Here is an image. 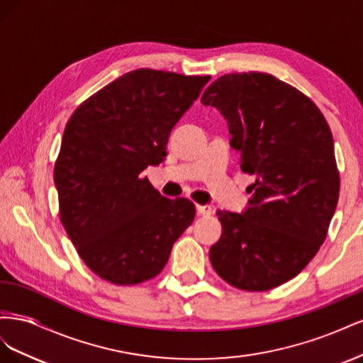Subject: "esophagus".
<instances>
[{
    "mask_svg": "<svg viewBox=\"0 0 363 363\" xmlns=\"http://www.w3.org/2000/svg\"><path fill=\"white\" fill-rule=\"evenodd\" d=\"M196 212H199V215H201V216H208V215H212V207L211 206H196Z\"/></svg>",
    "mask_w": 363,
    "mask_h": 363,
    "instance_id": "1",
    "label": "esophagus"
}]
</instances>
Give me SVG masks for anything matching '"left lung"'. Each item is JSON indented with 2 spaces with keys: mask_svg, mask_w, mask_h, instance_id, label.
Here are the masks:
<instances>
[{
  "mask_svg": "<svg viewBox=\"0 0 363 363\" xmlns=\"http://www.w3.org/2000/svg\"><path fill=\"white\" fill-rule=\"evenodd\" d=\"M201 103L221 111L240 168L257 177L244 213L218 212L213 269L238 289L277 288L315 257L335 213L340 183L330 127L309 96L271 74L221 75Z\"/></svg>",
  "mask_w": 363,
  "mask_h": 363,
  "instance_id": "obj_1",
  "label": "left lung"
}]
</instances>
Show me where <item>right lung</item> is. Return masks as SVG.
I'll return each instance as SVG.
<instances>
[{
    "label": "right lung",
    "mask_w": 363,
    "mask_h": 363,
    "mask_svg": "<svg viewBox=\"0 0 363 363\" xmlns=\"http://www.w3.org/2000/svg\"><path fill=\"white\" fill-rule=\"evenodd\" d=\"M211 75L140 68L87 98L71 115L54 164L59 215L79 256L103 280L147 281L167 265L195 218L140 172L167 156L171 130Z\"/></svg>",
    "instance_id": "obj_1"
}]
</instances>
